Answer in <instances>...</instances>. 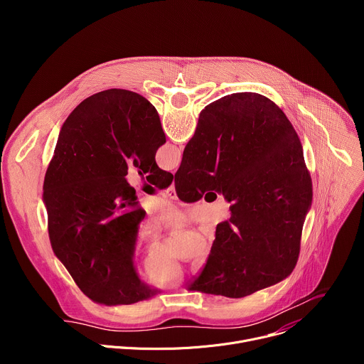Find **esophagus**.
<instances>
[{"instance_id": "1", "label": "esophagus", "mask_w": 364, "mask_h": 364, "mask_svg": "<svg viewBox=\"0 0 364 364\" xmlns=\"http://www.w3.org/2000/svg\"><path fill=\"white\" fill-rule=\"evenodd\" d=\"M167 194L170 196V198H177V193H176V186H174V183L167 188Z\"/></svg>"}]
</instances>
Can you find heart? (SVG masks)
<instances>
[{"mask_svg": "<svg viewBox=\"0 0 364 364\" xmlns=\"http://www.w3.org/2000/svg\"><path fill=\"white\" fill-rule=\"evenodd\" d=\"M180 219L178 213L174 210H168L164 215L166 222H177ZM207 256H201L197 264L201 268L205 264ZM142 278L146 284L155 288H171L181 282L183 274L180 267L173 261V257L164 250L159 253H149L142 265Z\"/></svg>", "mask_w": 364, "mask_h": 364, "instance_id": "obj_1", "label": "heart"}]
</instances>
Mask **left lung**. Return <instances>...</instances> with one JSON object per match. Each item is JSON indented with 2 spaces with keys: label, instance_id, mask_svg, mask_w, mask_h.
Returning a JSON list of instances; mask_svg holds the SVG:
<instances>
[{
  "label": "left lung",
  "instance_id": "8db88e82",
  "mask_svg": "<svg viewBox=\"0 0 364 364\" xmlns=\"http://www.w3.org/2000/svg\"><path fill=\"white\" fill-rule=\"evenodd\" d=\"M163 144L157 109L125 89L86 97L60 129L43 184L48 237L76 285L96 304L129 305L159 292L134 267L145 210L125 176L135 167L155 187H168L173 174L155 163Z\"/></svg>",
  "mask_w": 364,
  "mask_h": 364
}]
</instances>
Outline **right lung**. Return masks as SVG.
Wrapping results in <instances>:
<instances>
[{
    "instance_id": "obj_1",
    "label": "right lung",
    "mask_w": 364,
    "mask_h": 364,
    "mask_svg": "<svg viewBox=\"0 0 364 364\" xmlns=\"http://www.w3.org/2000/svg\"><path fill=\"white\" fill-rule=\"evenodd\" d=\"M174 183L183 201L216 190L232 203L190 291L242 298L291 275L313 183L301 141L271 99L239 92L207 105Z\"/></svg>"
}]
</instances>
